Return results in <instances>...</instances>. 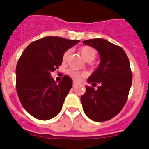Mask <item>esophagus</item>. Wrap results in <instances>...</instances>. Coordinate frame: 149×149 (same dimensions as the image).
I'll list each match as a JSON object with an SVG mask.
<instances>
[{
    "instance_id": "esophagus-1",
    "label": "esophagus",
    "mask_w": 149,
    "mask_h": 149,
    "mask_svg": "<svg viewBox=\"0 0 149 149\" xmlns=\"http://www.w3.org/2000/svg\"><path fill=\"white\" fill-rule=\"evenodd\" d=\"M77 84H78V83L77 82V81H73V86H76L77 85Z\"/></svg>"
}]
</instances>
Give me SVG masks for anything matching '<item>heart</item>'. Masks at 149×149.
Listing matches in <instances>:
<instances>
[{"label": "heart", "mask_w": 149, "mask_h": 149, "mask_svg": "<svg viewBox=\"0 0 149 149\" xmlns=\"http://www.w3.org/2000/svg\"><path fill=\"white\" fill-rule=\"evenodd\" d=\"M79 51H80V53H81L83 58L86 60V62L93 61V60L95 58L96 51H95L93 48L89 47V46H83V47L80 48ZM68 54H69V51H66L65 53L63 54V61H65V60H67ZM67 73H68V74L70 76V77H72V78L74 79H76V80L80 78L81 76L83 74L82 73L79 72L78 71L74 70V69H69Z\"/></svg>", "instance_id": "b5f03b06"}]
</instances>
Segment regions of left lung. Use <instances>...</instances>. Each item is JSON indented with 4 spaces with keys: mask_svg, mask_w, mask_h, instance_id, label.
I'll use <instances>...</instances> for the list:
<instances>
[{
    "mask_svg": "<svg viewBox=\"0 0 149 149\" xmlns=\"http://www.w3.org/2000/svg\"><path fill=\"white\" fill-rule=\"evenodd\" d=\"M84 44L98 51L101 62L87 79L99 84L98 89L86 86L81 98L84 113L95 122L113 119L125 104L132 84V72L125 52L121 47L104 39L85 40Z\"/></svg>",
    "mask_w": 149,
    "mask_h": 149,
    "instance_id": "8db88e82",
    "label": "left lung"
}]
</instances>
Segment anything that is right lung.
I'll use <instances>...</instances> for the list:
<instances>
[{
    "instance_id": "obj_1",
    "label": "right lung",
    "mask_w": 149,
    "mask_h": 149,
    "mask_svg": "<svg viewBox=\"0 0 149 149\" xmlns=\"http://www.w3.org/2000/svg\"><path fill=\"white\" fill-rule=\"evenodd\" d=\"M79 42L46 36L24 49L16 65V90L22 106L32 116L49 120L62 110L72 80L65 75L56 84L51 73L62 64L63 54Z\"/></svg>"
}]
</instances>
